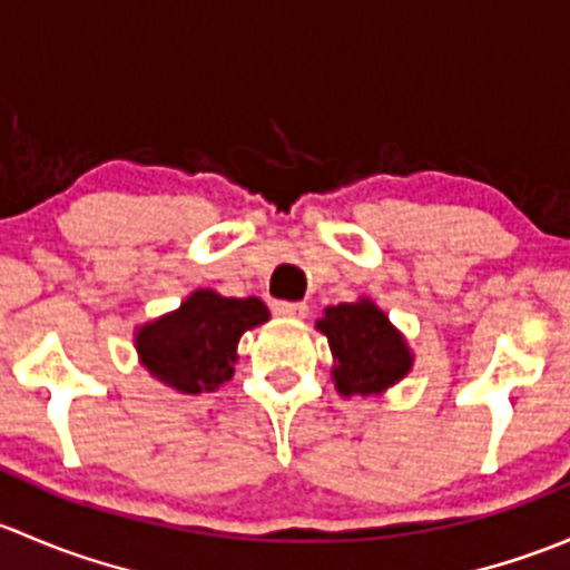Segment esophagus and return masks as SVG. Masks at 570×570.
Masks as SVG:
<instances>
[{
	"label": "esophagus",
	"mask_w": 570,
	"mask_h": 570,
	"mask_svg": "<svg viewBox=\"0 0 570 570\" xmlns=\"http://www.w3.org/2000/svg\"><path fill=\"white\" fill-rule=\"evenodd\" d=\"M273 312L278 314V317H286V320H303L308 314V306L306 303H289V301H275L273 303Z\"/></svg>",
	"instance_id": "esophagus-1"
}]
</instances>
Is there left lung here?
Returning <instances> with one entry per match:
<instances>
[{
	"instance_id": "obj_1",
	"label": "left lung",
	"mask_w": 570,
	"mask_h": 570,
	"mask_svg": "<svg viewBox=\"0 0 570 570\" xmlns=\"http://www.w3.org/2000/svg\"><path fill=\"white\" fill-rule=\"evenodd\" d=\"M317 331L331 344V375L342 396L383 394L411 372L413 353L405 336L366 297L327 306Z\"/></svg>"
}]
</instances>
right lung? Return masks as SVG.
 Here are the masks:
<instances>
[{
	"mask_svg": "<svg viewBox=\"0 0 570 570\" xmlns=\"http://www.w3.org/2000/svg\"><path fill=\"white\" fill-rule=\"evenodd\" d=\"M269 320L258 297L195 289L176 312L137 327L140 364L181 394L215 392L232 381L239 336Z\"/></svg>",
	"mask_w": 570,
	"mask_h": 570,
	"instance_id": "obj_1",
	"label": "right lung"
}]
</instances>
